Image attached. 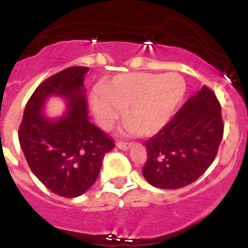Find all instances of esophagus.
<instances>
[{
	"label": "esophagus",
	"mask_w": 248,
	"mask_h": 248,
	"mask_svg": "<svg viewBox=\"0 0 248 248\" xmlns=\"http://www.w3.org/2000/svg\"><path fill=\"white\" fill-rule=\"evenodd\" d=\"M131 142H127V141H122V140H119L116 142V146L121 150H128L131 147Z\"/></svg>",
	"instance_id": "1"
}]
</instances>
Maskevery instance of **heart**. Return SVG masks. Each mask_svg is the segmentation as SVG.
<instances>
[{
  "label": "heart",
  "mask_w": 248,
  "mask_h": 248,
  "mask_svg": "<svg viewBox=\"0 0 248 248\" xmlns=\"http://www.w3.org/2000/svg\"><path fill=\"white\" fill-rule=\"evenodd\" d=\"M186 84L179 73H131L115 77L91 97L102 127H110L124 110V120L142 136L163 128L184 97Z\"/></svg>",
  "instance_id": "1"
}]
</instances>
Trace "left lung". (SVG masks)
<instances>
[{"label":"left lung","instance_id":"obj_1","mask_svg":"<svg viewBox=\"0 0 248 248\" xmlns=\"http://www.w3.org/2000/svg\"><path fill=\"white\" fill-rule=\"evenodd\" d=\"M223 131L221 104L204 85L156 136L145 141L147 161L142 175L157 188L192 184L216 158Z\"/></svg>","mask_w":248,"mask_h":248}]
</instances>
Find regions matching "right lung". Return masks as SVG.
<instances>
[{
	"mask_svg": "<svg viewBox=\"0 0 248 248\" xmlns=\"http://www.w3.org/2000/svg\"><path fill=\"white\" fill-rule=\"evenodd\" d=\"M89 68L69 67L44 80L32 93L19 127V142L27 164L39 181L64 198H76L97 180L114 139L87 119L85 74ZM50 94L69 99V114L51 122L41 115Z\"/></svg>",
	"mask_w": 248,
	"mask_h": 248,
	"instance_id": "add662e5",
	"label": "right lung"
}]
</instances>
